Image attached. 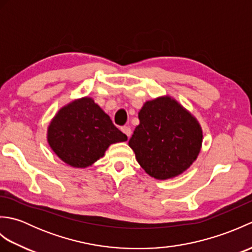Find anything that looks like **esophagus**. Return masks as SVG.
Returning a JSON list of instances; mask_svg holds the SVG:
<instances>
[{"mask_svg": "<svg viewBox=\"0 0 252 252\" xmlns=\"http://www.w3.org/2000/svg\"><path fill=\"white\" fill-rule=\"evenodd\" d=\"M121 131L125 133V134L127 136V138H130L131 137V134H132V131H131V129L129 126H123V127H121Z\"/></svg>", "mask_w": 252, "mask_h": 252, "instance_id": "esophagus-1", "label": "esophagus"}]
</instances>
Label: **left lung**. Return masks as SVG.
I'll return each mask as SVG.
<instances>
[{
	"instance_id": "left-lung-1",
	"label": "left lung",
	"mask_w": 252,
	"mask_h": 252,
	"mask_svg": "<svg viewBox=\"0 0 252 252\" xmlns=\"http://www.w3.org/2000/svg\"><path fill=\"white\" fill-rule=\"evenodd\" d=\"M129 146L145 172L157 180L182 174L197 159L202 145L199 122L169 95L147 100Z\"/></svg>"
}]
</instances>
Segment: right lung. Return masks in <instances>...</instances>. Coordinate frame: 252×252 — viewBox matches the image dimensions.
<instances>
[{
    "label": "right lung",
    "instance_id": "right-lung-1",
    "mask_svg": "<svg viewBox=\"0 0 252 252\" xmlns=\"http://www.w3.org/2000/svg\"><path fill=\"white\" fill-rule=\"evenodd\" d=\"M126 140V135L89 96L62 107L47 127V143L52 151L72 168L92 165L111 144Z\"/></svg>",
    "mask_w": 252,
    "mask_h": 252
}]
</instances>
